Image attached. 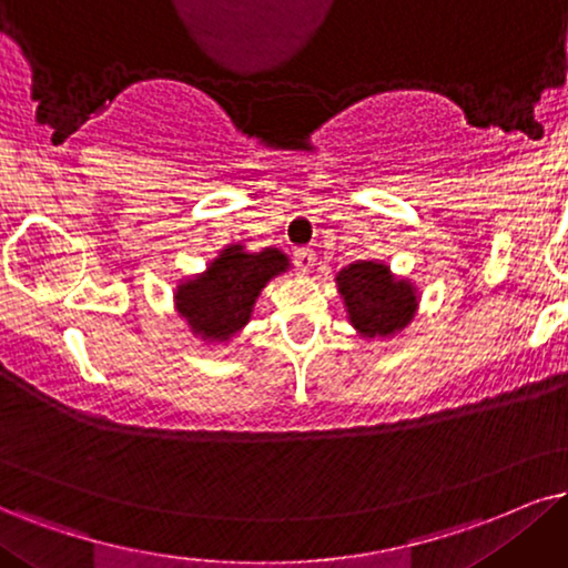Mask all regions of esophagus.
Instances as JSON below:
<instances>
[{"instance_id":"34e87169","label":"esophagus","mask_w":568,"mask_h":568,"mask_svg":"<svg viewBox=\"0 0 568 568\" xmlns=\"http://www.w3.org/2000/svg\"><path fill=\"white\" fill-rule=\"evenodd\" d=\"M295 263L300 265V271L303 273H311L313 265H316V252L307 250V247L295 250Z\"/></svg>"}]
</instances>
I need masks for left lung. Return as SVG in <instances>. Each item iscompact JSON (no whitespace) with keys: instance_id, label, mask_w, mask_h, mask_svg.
I'll return each instance as SVG.
<instances>
[{"instance_id":"8db88e82","label":"left lung","mask_w":568,"mask_h":568,"mask_svg":"<svg viewBox=\"0 0 568 568\" xmlns=\"http://www.w3.org/2000/svg\"><path fill=\"white\" fill-rule=\"evenodd\" d=\"M349 326L361 339H392L418 313L422 292L408 276H397L384 261L363 257L334 276Z\"/></svg>"}]
</instances>
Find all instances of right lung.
I'll return each instance as SVG.
<instances>
[{
  "mask_svg": "<svg viewBox=\"0 0 568 568\" xmlns=\"http://www.w3.org/2000/svg\"><path fill=\"white\" fill-rule=\"evenodd\" d=\"M290 268L292 261L278 247L252 252L242 242H231L205 271L179 278L173 311L202 345L223 347L250 324L265 286Z\"/></svg>",
  "mask_w": 568,
  "mask_h": 568,
  "instance_id": "obj_1",
  "label": "right lung"
}]
</instances>
